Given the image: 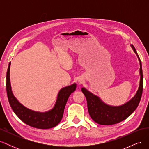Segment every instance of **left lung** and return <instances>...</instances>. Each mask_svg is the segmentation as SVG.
Listing matches in <instances>:
<instances>
[{"label":"left lung","instance_id":"obj_1","mask_svg":"<svg viewBox=\"0 0 149 149\" xmlns=\"http://www.w3.org/2000/svg\"><path fill=\"white\" fill-rule=\"evenodd\" d=\"M134 52L136 53L140 62V74L141 79L139 89L136 95L124 104L120 106H111L104 103L100 97L94 95L84 88L81 91L86 98L88 109L89 116L96 123L101 125H112L127 119L136 109L141 101L143 90V73L141 61L136 50L131 45Z\"/></svg>","mask_w":149,"mask_h":149}]
</instances>
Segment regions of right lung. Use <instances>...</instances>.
<instances>
[{
  "mask_svg": "<svg viewBox=\"0 0 149 149\" xmlns=\"http://www.w3.org/2000/svg\"><path fill=\"white\" fill-rule=\"evenodd\" d=\"M10 62L7 71L6 90L8 100L13 111L24 123L31 127L43 129L55 127L60 123L63 118L68 99L76 90V84L74 83L60 89L55 105L50 111L45 112L31 111L21 104L13 96L10 81Z\"/></svg>",
  "mask_w": 149,
  "mask_h": 149,
  "instance_id": "obj_1",
  "label": "right lung"
}]
</instances>
